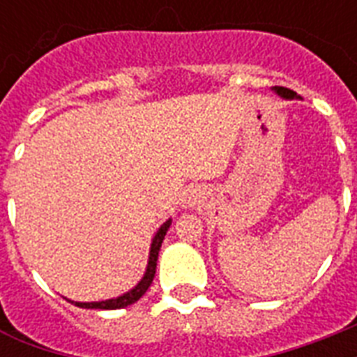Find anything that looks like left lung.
<instances>
[{
    "label": "left lung",
    "instance_id": "1",
    "mask_svg": "<svg viewBox=\"0 0 357 357\" xmlns=\"http://www.w3.org/2000/svg\"><path fill=\"white\" fill-rule=\"evenodd\" d=\"M276 92L283 98H294V96H296V92L289 91V89H285V86H276Z\"/></svg>",
    "mask_w": 357,
    "mask_h": 357
}]
</instances>
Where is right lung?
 Segmentation results:
<instances>
[{"mask_svg": "<svg viewBox=\"0 0 357 357\" xmlns=\"http://www.w3.org/2000/svg\"><path fill=\"white\" fill-rule=\"evenodd\" d=\"M168 228H170V220L165 222L161 226V229L157 231V235L153 237V243H151V250H150V261H148V268H146L144 278L140 280V283L133 291H129L123 296H119V298L113 300H105V302H91V304H85V302H72L77 307H86V310H120V307H126V305L135 304L137 300L142 296V294L148 291V287L153 282V276H155V266H157V257H159V250H161V243L165 235H167Z\"/></svg>", "mask_w": 357, "mask_h": 357, "instance_id": "right-lung-1", "label": "right lung"}]
</instances>
